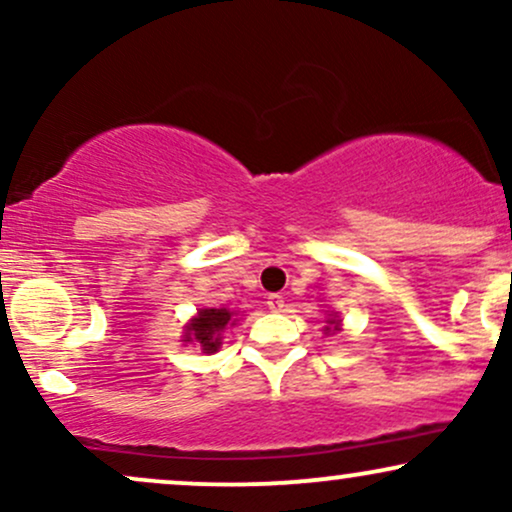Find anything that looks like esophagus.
Returning a JSON list of instances; mask_svg holds the SVG:
<instances>
[{"label": "esophagus", "instance_id": "1", "mask_svg": "<svg viewBox=\"0 0 512 512\" xmlns=\"http://www.w3.org/2000/svg\"><path fill=\"white\" fill-rule=\"evenodd\" d=\"M267 308L272 310V313H281V310H284V296H279V293H269Z\"/></svg>", "mask_w": 512, "mask_h": 512}]
</instances>
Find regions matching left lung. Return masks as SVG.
Masks as SVG:
<instances>
[{
    "label": "left lung",
    "instance_id": "obj_1",
    "mask_svg": "<svg viewBox=\"0 0 512 512\" xmlns=\"http://www.w3.org/2000/svg\"><path fill=\"white\" fill-rule=\"evenodd\" d=\"M330 325H339V322H334V320H330Z\"/></svg>",
    "mask_w": 512,
    "mask_h": 512
}]
</instances>
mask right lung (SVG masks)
I'll return each instance as SVG.
<instances>
[{
    "mask_svg": "<svg viewBox=\"0 0 512 512\" xmlns=\"http://www.w3.org/2000/svg\"><path fill=\"white\" fill-rule=\"evenodd\" d=\"M228 322H231V313H228L226 308L202 310V313L190 322V327H187L185 342H197L207 354H211V351L219 349V334Z\"/></svg>",
    "mask_w": 512,
    "mask_h": 512,
    "instance_id": "right-lung-1",
    "label": "right lung"
}]
</instances>
